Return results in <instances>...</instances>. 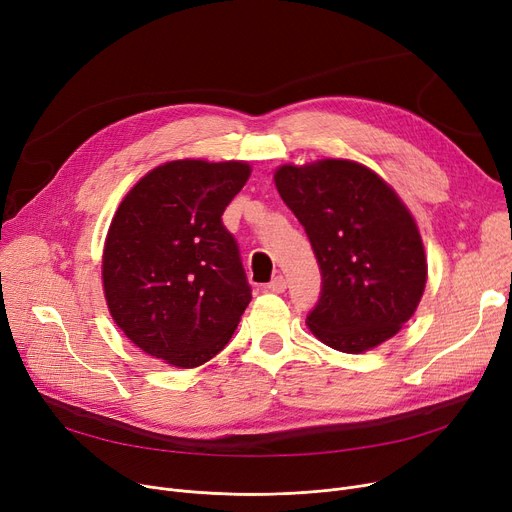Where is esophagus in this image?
Here are the masks:
<instances>
[{"mask_svg":"<svg viewBox=\"0 0 512 512\" xmlns=\"http://www.w3.org/2000/svg\"><path fill=\"white\" fill-rule=\"evenodd\" d=\"M265 288L270 290V292H284L286 290V278L284 276H276Z\"/></svg>","mask_w":512,"mask_h":512,"instance_id":"obj_1","label":"esophagus"}]
</instances>
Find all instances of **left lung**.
Returning <instances> with one entry per match:
<instances>
[{
	"mask_svg": "<svg viewBox=\"0 0 512 512\" xmlns=\"http://www.w3.org/2000/svg\"><path fill=\"white\" fill-rule=\"evenodd\" d=\"M274 180L321 270V297L307 315L313 336L340 353H365L398 334L427 280L407 205L378 174L348 159L280 166Z\"/></svg>",
	"mask_w": 512,
	"mask_h": 512,
	"instance_id": "left-lung-1",
	"label": "left lung"
}]
</instances>
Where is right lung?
Masks as SVG:
<instances>
[{
  "instance_id": "add662e5",
  "label": "right lung",
  "mask_w": 512,
  "mask_h": 512,
  "mask_svg": "<svg viewBox=\"0 0 512 512\" xmlns=\"http://www.w3.org/2000/svg\"><path fill=\"white\" fill-rule=\"evenodd\" d=\"M251 176L245 161L176 159L120 203L103 249V290L143 353L191 369L218 355L251 303L222 213Z\"/></svg>"
}]
</instances>
